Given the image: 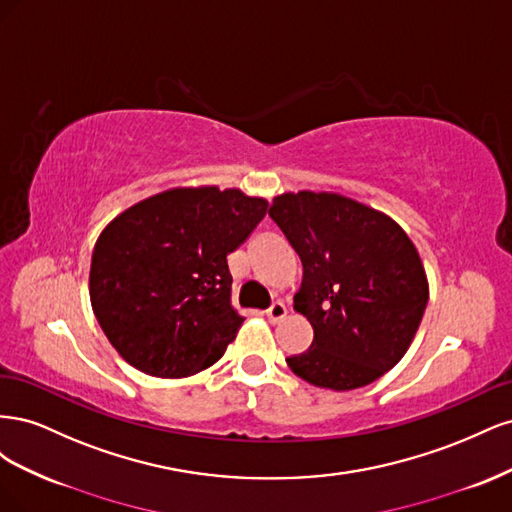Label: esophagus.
<instances>
[{
	"instance_id": "esophagus-1",
	"label": "esophagus",
	"mask_w": 512,
	"mask_h": 512,
	"mask_svg": "<svg viewBox=\"0 0 512 512\" xmlns=\"http://www.w3.org/2000/svg\"><path fill=\"white\" fill-rule=\"evenodd\" d=\"M288 316V309L284 303H273L269 309H267V318L271 324H280L284 322Z\"/></svg>"
}]
</instances>
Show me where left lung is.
Listing matches in <instances>:
<instances>
[{"mask_svg":"<svg viewBox=\"0 0 512 512\" xmlns=\"http://www.w3.org/2000/svg\"><path fill=\"white\" fill-rule=\"evenodd\" d=\"M303 262L294 312L314 329L288 367L331 391L393 369L421 327L429 282L416 245L389 215L335 192H284L269 211Z\"/></svg>","mask_w":512,"mask_h":512,"instance_id":"1","label":"left lung"}]
</instances>
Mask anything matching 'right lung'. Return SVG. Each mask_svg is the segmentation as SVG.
I'll use <instances>...</instances> for the list:
<instances>
[{
  "instance_id": "right-lung-1",
  "label": "right lung",
  "mask_w": 512,
  "mask_h": 512,
  "mask_svg": "<svg viewBox=\"0 0 512 512\" xmlns=\"http://www.w3.org/2000/svg\"><path fill=\"white\" fill-rule=\"evenodd\" d=\"M269 211L218 185L170 188L104 226L89 267L91 309L119 356L156 378L218 363L243 324L226 256Z\"/></svg>"
}]
</instances>
